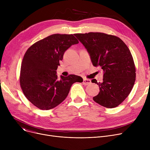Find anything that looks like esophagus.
Instances as JSON below:
<instances>
[{
    "instance_id": "34e87169",
    "label": "esophagus",
    "mask_w": 150,
    "mask_h": 150,
    "mask_svg": "<svg viewBox=\"0 0 150 150\" xmlns=\"http://www.w3.org/2000/svg\"><path fill=\"white\" fill-rule=\"evenodd\" d=\"M83 83L84 85H88L90 84L91 83V81L90 80L88 79H84L83 81Z\"/></svg>"
}]
</instances>
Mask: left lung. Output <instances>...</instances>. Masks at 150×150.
Instances as JSON below:
<instances>
[{"instance_id": "1", "label": "left lung", "mask_w": 150, "mask_h": 150, "mask_svg": "<svg viewBox=\"0 0 150 150\" xmlns=\"http://www.w3.org/2000/svg\"><path fill=\"white\" fill-rule=\"evenodd\" d=\"M74 35L87 49L93 65L104 71L101 83L91 81L100 88L93 100L105 108L118 106L129 96L136 81V67L128 47L119 37L103 33Z\"/></svg>"}]
</instances>
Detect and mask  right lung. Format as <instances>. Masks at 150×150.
Wrapping results in <instances>:
<instances>
[{"instance_id":"add662e5","label":"right lung","mask_w":150,"mask_h":150,"mask_svg":"<svg viewBox=\"0 0 150 150\" xmlns=\"http://www.w3.org/2000/svg\"><path fill=\"white\" fill-rule=\"evenodd\" d=\"M78 41L74 35L54 34L31 45L23 56L19 77L25 97L38 108L49 110L64 101L81 76L69 75L58 78L57 70L65 51Z\"/></svg>"}]
</instances>
